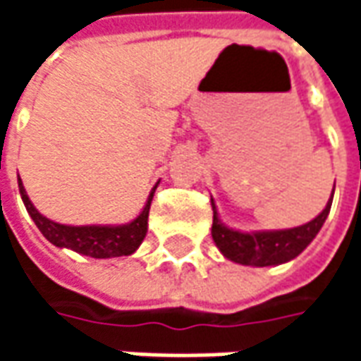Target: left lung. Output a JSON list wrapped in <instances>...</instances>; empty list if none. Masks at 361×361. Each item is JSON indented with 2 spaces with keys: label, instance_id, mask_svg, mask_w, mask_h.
I'll return each instance as SVG.
<instances>
[{
  "label": "left lung",
  "instance_id": "obj_1",
  "mask_svg": "<svg viewBox=\"0 0 361 361\" xmlns=\"http://www.w3.org/2000/svg\"><path fill=\"white\" fill-rule=\"evenodd\" d=\"M334 195V189H333ZM333 195L329 203L317 216L310 220L307 224L295 228H286V230H255V232H242L228 228L219 216L214 199H211L212 204V240L216 243L220 253L234 263L247 267H274L282 265L295 259L302 253L313 238L319 234L321 226L325 224L331 204H333Z\"/></svg>",
  "mask_w": 361,
  "mask_h": 361
}]
</instances>
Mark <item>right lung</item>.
I'll use <instances>...</instances> for the list:
<instances>
[{
    "mask_svg": "<svg viewBox=\"0 0 361 361\" xmlns=\"http://www.w3.org/2000/svg\"><path fill=\"white\" fill-rule=\"evenodd\" d=\"M158 183L150 189L147 203L139 212V216L127 224H90V226H67L59 224L54 220L46 219L44 214L38 212L32 201L28 199L27 189L23 185L19 178L20 199L27 207L30 219L35 220L38 230L50 243L56 247H66V250L77 251L81 255L94 259H110L121 257V255H131L139 250V245L147 235L149 230V211L152 197L157 191Z\"/></svg>",
    "mask_w": 361,
    "mask_h": 361,
    "instance_id": "right-lung-1",
    "label": "right lung"
}]
</instances>
